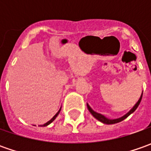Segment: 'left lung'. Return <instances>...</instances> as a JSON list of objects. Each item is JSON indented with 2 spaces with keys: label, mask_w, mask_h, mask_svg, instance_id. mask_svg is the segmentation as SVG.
<instances>
[{
  "label": "left lung",
  "mask_w": 151,
  "mask_h": 151,
  "mask_svg": "<svg viewBox=\"0 0 151 151\" xmlns=\"http://www.w3.org/2000/svg\"><path fill=\"white\" fill-rule=\"evenodd\" d=\"M142 95H143V93L141 94L140 97H139V101H137L136 103H135V105L132 107L130 110H129L128 113H126L125 115L122 116V117H120V118H119V119H107V117H105L104 115H102V114H101V113H96V112H95V111H94V110H93V109L89 106V104H88V103H87L86 105H87V108H88L89 112L91 113V115H92L95 119H96L97 120H99L100 122L103 123V124H117V123H119V122H121V121L124 120L126 118H128V117L130 115L131 113H133L134 111H135V110H136L137 107H139V103H140V101H141V99H142Z\"/></svg>",
  "instance_id": "obj_1"
}]
</instances>
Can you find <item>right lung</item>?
Returning <instances> with one entry per match:
<instances>
[{
	"label": "right lung",
	"instance_id": "add662e5",
	"mask_svg": "<svg viewBox=\"0 0 151 151\" xmlns=\"http://www.w3.org/2000/svg\"><path fill=\"white\" fill-rule=\"evenodd\" d=\"M60 110H61V107L60 108V110L58 111V113H56L55 116H54V117H53L52 119H50V121H48V122H47L46 124H43V125H40V126H41V127H45V126H48L49 124H51V123H52V122H53V121H54V120H55V119L57 118V116L59 115V113H60Z\"/></svg>",
	"mask_w": 151,
	"mask_h": 151
}]
</instances>
